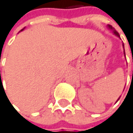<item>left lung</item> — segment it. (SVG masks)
Listing matches in <instances>:
<instances>
[{
	"instance_id": "1",
	"label": "left lung",
	"mask_w": 133,
	"mask_h": 133,
	"mask_svg": "<svg viewBox=\"0 0 133 133\" xmlns=\"http://www.w3.org/2000/svg\"><path fill=\"white\" fill-rule=\"evenodd\" d=\"M108 27H109L110 29H111V30H113V32H114V34H115V35H117L118 37H119V33H118V32H117V31H116V30H115L114 28H112V26H110V25H108ZM123 46H124V45H123ZM124 55H125V51H124ZM117 101H118V100H117Z\"/></svg>"
}]
</instances>
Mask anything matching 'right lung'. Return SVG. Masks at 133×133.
I'll list each match as a JSON object with an SVG mask.
<instances>
[{
  "mask_svg": "<svg viewBox=\"0 0 133 133\" xmlns=\"http://www.w3.org/2000/svg\"><path fill=\"white\" fill-rule=\"evenodd\" d=\"M22 30H23V29H22ZM0 74H1V73H0Z\"/></svg>",
  "mask_w": 133,
  "mask_h": 133,
  "instance_id": "right-lung-1",
  "label": "right lung"
}]
</instances>
